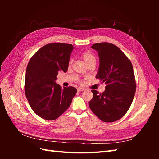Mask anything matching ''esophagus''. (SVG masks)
I'll return each instance as SVG.
<instances>
[{"label": "esophagus", "instance_id": "esophagus-1", "mask_svg": "<svg viewBox=\"0 0 159 159\" xmlns=\"http://www.w3.org/2000/svg\"><path fill=\"white\" fill-rule=\"evenodd\" d=\"M85 89L82 88H78V91H85Z\"/></svg>", "mask_w": 159, "mask_h": 159}]
</instances>
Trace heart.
Wrapping results in <instances>:
<instances>
[{
  "mask_svg": "<svg viewBox=\"0 0 159 159\" xmlns=\"http://www.w3.org/2000/svg\"><path fill=\"white\" fill-rule=\"evenodd\" d=\"M81 57H82L84 61H85V63L87 64V66H88L90 64H93V63L95 64V62H96L95 57L94 56V55H93L90 52H84V54L81 55ZM71 61H72L71 60L70 61V62H69L70 65H71Z\"/></svg>",
  "mask_w": 159,
  "mask_h": 159,
  "instance_id": "obj_1",
  "label": "heart"
}]
</instances>
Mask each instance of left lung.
I'll use <instances>...</instances> for the list:
<instances>
[{"label":"left lung","instance_id":"1","mask_svg":"<svg viewBox=\"0 0 159 159\" xmlns=\"http://www.w3.org/2000/svg\"><path fill=\"white\" fill-rule=\"evenodd\" d=\"M91 48L98 52L99 57L96 78L106 86L102 93L91 90L93 97L89 106L102 121H116L127 112L135 94L133 65L117 46L110 43H98Z\"/></svg>","mask_w":159,"mask_h":159}]
</instances>
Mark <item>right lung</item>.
Listing matches in <instances>:
<instances>
[{
	"instance_id": "obj_1",
	"label": "right lung",
	"mask_w": 159,
	"mask_h": 159,
	"mask_svg": "<svg viewBox=\"0 0 159 159\" xmlns=\"http://www.w3.org/2000/svg\"><path fill=\"white\" fill-rule=\"evenodd\" d=\"M74 47L63 43H51L38 50L28 62L25 91L32 109L46 120L58 118L68 109L77 93L70 86L61 88L56 83L58 72H66Z\"/></svg>"
}]
</instances>
